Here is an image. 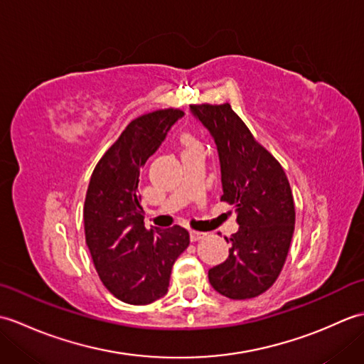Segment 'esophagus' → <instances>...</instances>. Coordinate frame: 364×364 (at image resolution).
Here are the masks:
<instances>
[{
  "mask_svg": "<svg viewBox=\"0 0 364 364\" xmlns=\"http://www.w3.org/2000/svg\"><path fill=\"white\" fill-rule=\"evenodd\" d=\"M189 236H191V241L196 242L198 239H203L206 236V233H202V231H196V230H191L189 231Z\"/></svg>",
  "mask_w": 364,
  "mask_h": 364,
  "instance_id": "obj_1",
  "label": "esophagus"
}]
</instances>
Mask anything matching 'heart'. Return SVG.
<instances>
[{"instance_id": "1", "label": "heart", "mask_w": 364, "mask_h": 364, "mask_svg": "<svg viewBox=\"0 0 364 364\" xmlns=\"http://www.w3.org/2000/svg\"><path fill=\"white\" fill-rule=\"evenodd\" d=\"M183 146L184 149H192V146H200V144L192 137H184L183 139Z\"/></svg>"}]
</instances>
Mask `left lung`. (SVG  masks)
Wrapping results in <instances>:
<instances>
[{"mask_svg":"<svg viewBox=\"0 0 364 364\" xmlns=\"http://www.w3.org/2000/svg\"><path fill=\"white\" fill-rule=\"evenodd\" d=\"M218 145L222 202L236 206L237 233L228 258L210 269L213 288L233 300L258 297L280 275L296 223L288 176L272 154L253 137L241 117L223 105H191Z\"/></svg>","mask_w":364,"mask_h":364,"instance_id":"left-lung-1","label":"left lung"}]
</instances>
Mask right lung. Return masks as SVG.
<instances>
[{"mask_svg": "<svg viewBox=\"0 0 364 364\" xmlns=\"http://www.w3.org/2000/svg\"><path fill=\"white\" fill-rule=\"evenodd\" d=\"M183 115L168 107L131 120L90 176L82 210L86 244L100 280L129 305L164 296L173 262L189 245L180 225L146 228L137 196L141 168Z\"/></svg>", "mask_w": 364, "mask_h": 364, "instance_id": "obj_1", "label": "right lung"}]
</instances>
